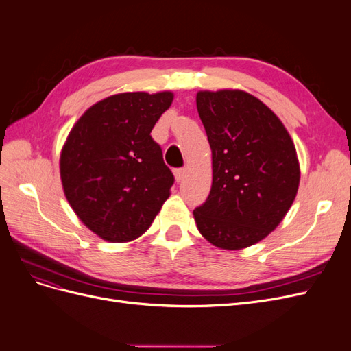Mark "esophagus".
Wrapping results in <instances>:
<instances>
[{"mask_svg":"<svg viewBox=\"0 0 351 351\" xmlns=\"http://www.w3.org/2000/svg\"><path fill=\"white\" fill-rule=\"evenodd\" d=\"M184 176H186V169L184 168L174 169V177H176V182L177 183H182L183 180H184Z\"/></svg>","mask_w":351,"mask_h":351,"instance_id":"34e87169","label":"esophagus"}]
</instances>
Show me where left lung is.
I'll return each instance as SVG.
<instances>
[{"mask_svg": "<svg viewBox=\"0 0 351 351\" xmlns=\"http://www.w3.org/2000/svg\"><path fill=\"white\" fill-rule=\"evenodd\" d=\"M196 105L212 152V186L193 210L196 227L218 249L250 247L280 226L295 199L294 142L277 114L244 90H199Z\"/></svg>", "mask_w": 351, "mask_h": 351, "instance_id": "8db88e82", "label": "left lung"}]
</instances>
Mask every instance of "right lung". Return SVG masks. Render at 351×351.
Returning <instances> with one entry per match:
<instances>
[{"label": "right lung", "mask_w": 351, "mask_h": 351, "mask_svg": "<svg viewBox=\"0 0 351 351\" xmlns=\"http://www.w3.org/2000/svg\"><path fill=\"white\" fill-rule=\"evenodd\" d=\"M173 99L169 90L111 95L82 114L62 145L66 199L105 241L141 237L171 195L174 177L151 132Z\"/></svg>", "instance_id": "add662e5"}]
</instances>
